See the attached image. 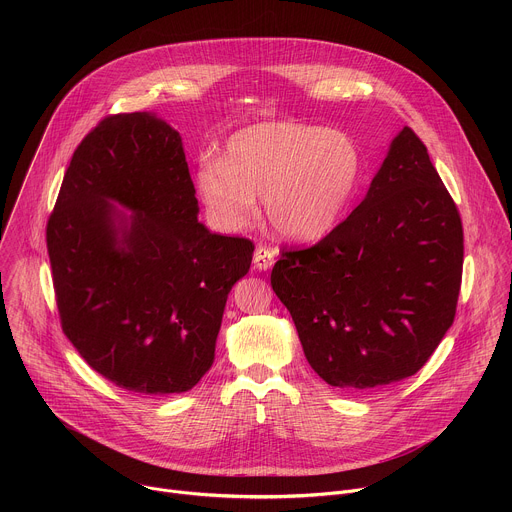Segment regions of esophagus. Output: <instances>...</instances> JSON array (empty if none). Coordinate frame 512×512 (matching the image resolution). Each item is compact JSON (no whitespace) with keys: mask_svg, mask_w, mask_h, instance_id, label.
Listing matches in <instances>:
<instances>
[{"mask_svg":"<svg viewBox=\"0 0 512 512\" xmlns=\"http://www.w3.org/2000/svg\"><path fill=\"white\" fill-rule=\"evenodd\" d=\"M253 263L259 271H267L273 267L275 263V251L269 247H257L255 255H253Z\"/></svg>","mask_w":512,"mask_h":512,"instance_id":"obj_1","label":"esophagus"}]
</instances>
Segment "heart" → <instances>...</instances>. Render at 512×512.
<instances>
[{
  "label": "heart",
  "instance_id": "b5f03b06",
  "mask_svg": "<svg viewBox=\"0 0 512 512\" xmlns=\"http://www.w3.org/2000/svg\"><path fill=\"white\" fill-rule=\"evenodd\" d=\"M362 156L346 133L300 121H263L235 131L225 156L204 154L194 172L210 223L239 233L257 218V198L271 229L287 241L326 237L358 186Z\"/></svg>",
  "mask_w": 512,
  "mask_h": 512
}]
</instances>
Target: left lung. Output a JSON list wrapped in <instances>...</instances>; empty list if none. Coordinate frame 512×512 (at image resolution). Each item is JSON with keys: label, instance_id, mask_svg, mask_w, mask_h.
Wrapping results in <instances>:
<instances>
[{"label": "left lung", "instance_id": "8db88e82", "mask_svg": "<svg viewBox=\"0 0 512 512\" xmlns=\"http://www.w3.org/2000/svg\"><path fill=\"white\" fill-rule=\"evenodd\" d=\"M462 263L458 208L403 127L364 200L318 245L285 251L271 287L318 377L369 391L415 375L442 342Z\"/></svg>", "mask_w": 512, "mask_h": 512}]
</instances>
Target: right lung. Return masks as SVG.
Here are the masks:
<instances>
[{"mask_svg": "<svg viewBox=\"0 0 512 512\" xmlns=\"http://www.w3.org/2000/svg\"><path fill=\"white\" fill-rule=\"evenodd\" d=\"M198 210L182 137L156 113L103 119L64 174L46 227L62 330L125 391L184 393L212 367L253 243Z\"/></svg>", "mask_w": 512, "mask_h": 512, "instance_id": "1", "label": "right lung"}]
</instances>
